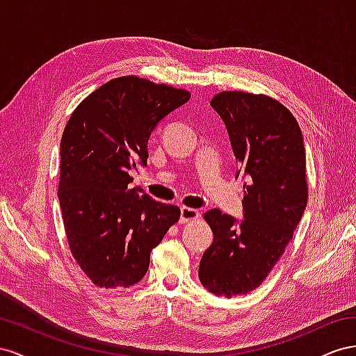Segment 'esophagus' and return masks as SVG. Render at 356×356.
<instances>
[{"instance_id": "1", "label": "esophagus", "mask_w": 356, "mask_h": 356, "mask_svg": "<svg viewBox=\"0 0 356 356\" xmlns=\"http://www.w3.org/2000/svg\"><path fill=\"white\" fill-rule=\"evenodd\" d=\"M200 211L191 207H181L180 209V223H188L191 220H197L200 218Z\"/></svg>"}]
</instances>
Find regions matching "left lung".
Listing matches in <instances>:
<instances>
[{"mask_svg":"<svg viewBox=\"0 0 356 356\" xmlns=\"http://www.w3.org/2000/svg\"><path fill=\"white\" fill-rule=\"evenodd\" d=\"M210 104L225 122L248 184L238 225L218 209L204 213L213 243L198 277L209 292L231 298L257 289L292 240L309 198L306 150L297 119L277 99L223 90Z\"/></svg>","mask_w":356,"mask_h":356,"instance_id":"left-lung-1","label":"left lung"}]
</instances>
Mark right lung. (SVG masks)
Returning a JSON list of instances; mask_svg holds the SVG:
<instances>
[{"instance_id": "obj_1", "label": "right lung", "mask_w": 356, "mask_h": 356, "mask_svg": "<svg viewBox=\"0 0 356 356\" xmlns=\"http://www.w3.org/2000/svg\"><path fill=\"white\" fill-rule=\"evenodd\" d=\"M191 98L186 89L122 76L88 95L63 140L58 198L71 255L98 288H129L145 277L150 252L180 209L128 189L146 164L158 122Z\"/></svg>"}]
</instances>
